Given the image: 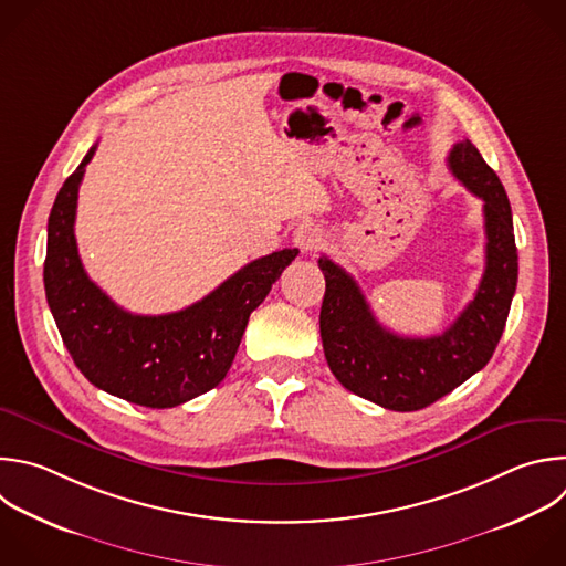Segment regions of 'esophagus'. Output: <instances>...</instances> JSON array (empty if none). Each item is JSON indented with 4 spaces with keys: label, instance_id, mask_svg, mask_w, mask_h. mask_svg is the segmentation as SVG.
Listing matches in <instances>:
<instances>
[{
    "label": "esophagus",
    "instance_id": "esophagus-1",
    "mask_svg": "<svg viewBox=\"0 0 566 566\" xmlns=\"http://www.w3.org/2000/svg\"><path fill=\"white\" fill-rule=\"evenodd\" d=\"M293 242H295V247H300L304 253H311V251H315L317 244L322 242V231H319L315 224H311V222H302V224L295 229V233H293Z\"/></svg>",
    "mask_w": 566,
    "mask_h": 566
}]
</instances>
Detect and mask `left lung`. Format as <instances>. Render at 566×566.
I'll return each mask as SVG.
<instances>
[{
    "label": "left lung",
    "mask_w": 566,
    "mask_h": 566,
    "mask_svg": "<svg viewBox=\"0 0 566 566\" xmlns=\"http://www.w3.org/2000/svg\"><path fill=\"white\" fill-rule=\"evenodd\" d=\"M449 168L484 202L486 266L458 319L440 335L405 337L385 328L357 282L319 258L326 291L319 335L328 368L350 394L391 411H420L467 382L491 359L517 284L513 216L504 186L471 139L453 144Z\"/></svg>",
    "instance_id": "1"
}]
</instances>
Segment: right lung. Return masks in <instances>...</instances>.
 Listing matches in <instances>:
<instances>
[{"instance_id": "1", "label": "right lung", "mask_w": 566, "mask_h": 566, "mask_svg": "<svg viewBox=\"0 0 566 566\" xmlns=\"http://www.w3.org/2000/svg\"><path fill=\"white\" fill-rule=\"evenodd\" d=\"M95 148L64 181L51 209L46 300L75 366L91 385L139 407L170 409L227 378L251 313L300 251L282 249L249 262L181 311H124L86 275L75 242L77 193Z\"/></svg>"}]
</instances>
